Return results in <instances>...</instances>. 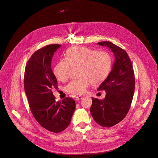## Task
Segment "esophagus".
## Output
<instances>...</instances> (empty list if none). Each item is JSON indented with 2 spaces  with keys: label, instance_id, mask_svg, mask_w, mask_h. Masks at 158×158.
I'll list each match as a JSON object with an SVG mask.
<instances>
[{
  "label": "esophagus",
  "instance_id": "34e87169",
  "mask_svg": "<svg viewBox=\"0 0 158 158\" xmlns=\"http://www.w3.org/2000/svg\"><path fill=\"white\" fill-rule=\"evenodd\" d=\"M82 98H83V97H82V96H76V101H79V100H81Z\"/></svg>",
  "mask_w": 158,
  "mask_h": 158
}]
</instances>
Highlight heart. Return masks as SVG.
Segmentation results:
<instances>
[{"label":"heart","instance_id":"1","mask_svg":"<svg viewBox=\"0 0 158 158\" xmlns=\"http://www.w3.org/2000/svg\"><path fill=\"white\" fill-rule=\"evenodd\" d=\"M65 59L59 60L54 65L53 73L58 81L65 82L69 77L71 67L79 66V79L71 81L65 89L71 94H82L91 82L97 85L108 76L112 67L110 54L104 51H98L85 47L77 46L67 50Z\"/></svg>","mask_w":158,"mask_h":158}]
</instances>
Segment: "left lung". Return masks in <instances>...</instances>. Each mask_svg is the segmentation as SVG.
I'll list each match as a JSON object with an SVG mask.
<instances>
[{"instance_id": "8db88e82", "label": "left lung", "mask_w": 158, "mask_h": 158, "mask_svg": "<svg viewBox=\"0 0 158 158\" xmlns=\"http://www.w3.org/2000/svg\"><path fill=\"white\" fill-rule=\"evenodd\" d=\"M108 48L113 53L115 60L107 78L98 91L104 90L106 97L102 100L93 98L91 113L100 126L110 127L121 121L126 116L132 102L135 78L131 61L127 52L110 42L97 44Z\"/></svg>"}]
</instances>
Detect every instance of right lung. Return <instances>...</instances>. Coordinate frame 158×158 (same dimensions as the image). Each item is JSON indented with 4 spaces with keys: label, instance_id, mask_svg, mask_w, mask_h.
Instances as JSON below:
<instances>
[{
    "label": "right lung",
    "instance_id": "add662e5",
    "mask_svg": "<svg viewBox=\"0 0 158 158\" xmlns=\"http://www.w3.org/2000/svg\"><path fill=\"white\" fill-rule=\"evenodd\" d=\"M60 46L48 45L35 52L27 62L24 74V89L32 113L42 127L53 132L67 128L76 109L73 99L56 102L52 92L58 87L51 61Z\"/></svg>",
    "mask_w": 158,
    "mask_h": 158
}]
</instances>
